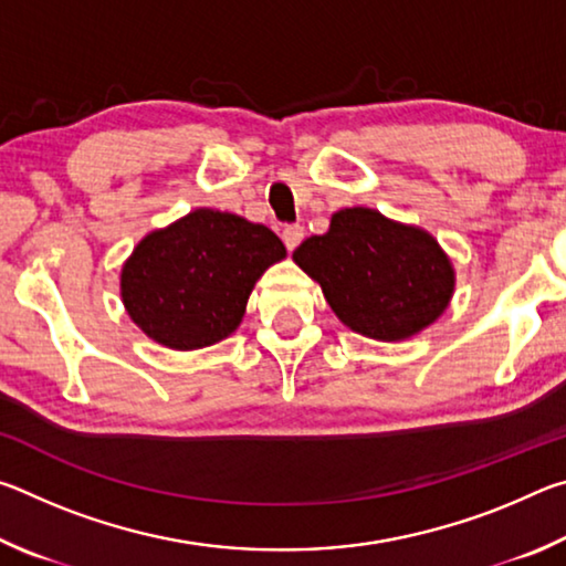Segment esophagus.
<instances>
[{"label":"esophagus","instance_id":"esophagus-1","mask_svg":"<svg viewBox=\"0 0 566 566\" xmlns=\"http://www.w3.org/2000/svg\"><path fill=\"white\" fill-rule=\"evenodd\" d=\"M282 239H284L286 249H290V252H294V249L300 247L302 239H304V227L302 224H286L282 229Z\"/></svg>","mask_w":566,"mask_h":566}]
</instances>
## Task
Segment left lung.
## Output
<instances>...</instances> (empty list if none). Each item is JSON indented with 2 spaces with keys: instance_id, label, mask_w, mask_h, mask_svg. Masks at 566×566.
I'll list each match as a JSON object with an SVG mask.
<instances>
[{
  "instance_id": "1",
  "label": "left lung",
  "mask_w": 566,
  "mask_h": 566,
  "mask_svg": "<svg viewBox=\"0 0 566 566\" xmlns=\"http://www.w3.org/2000/svg\"><path fill=\"white\" fill-rule=\"evenodd\" d=\"M292 260L352 332L379 342L415 337L454 292V266L432 234L367 207L339 209L329 232L304 239Z\"/></svg>"
}]
</instances>
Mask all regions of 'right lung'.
I'll list each match as a JSON object with an SVG mask.
<instances>
[{
	"label": "right lung",
	"mask_w": 566,
	"mask_h": 566,
	"mask_svg": "<svg viewBox=\"0 0 566 566\" xmlns=\"http://www.w3.org/2000/svg\"><path fill=\"white\" fill-rule=\"evenodd\" d=\"M284 256L270 227L195 209L134 247L122 266V302L149 339L202 349L239 327L256 280Z\"/></svg>",
	"instance_id": "1"
}]
</instances>
